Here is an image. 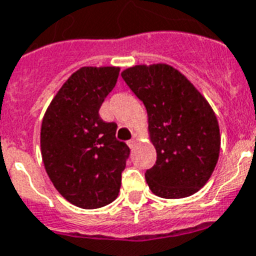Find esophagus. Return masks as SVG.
Masks as SVG:
<instances>
[{"instance_id": "esophagus-1", "label": "esophagus", "mask_w": 256, "mask_h": 256, "mask_svg": "<svg viewBox=\"0 0 256 256\" xmlns=\"http://www.w3.org/2000/svg\"><path fill=\"white\" fill-rule=\"evenodd\" d=\"M128 147H130V148H134V147L136 146V139H135V138L130 139V140L128 142Z\"/></svg>"}]
</instances>
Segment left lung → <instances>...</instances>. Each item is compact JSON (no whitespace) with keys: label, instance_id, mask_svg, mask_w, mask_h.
<instances>
[{"label":"left lung","instance_id":"1","mask_svg":"<svg viewBox=\"0 0 256 256\" xmlns=\"http://www.w3.org/2000/svg\"><path fill=\"white\" fill-rule=\"evenodd\" d=\"M122 78L146 106L156 163L146 171L154 194L184 198L198 192L214 171L221 135L206 98L176 68L140 64Z\"/></svg>","mask_w":256,"mask_h":256}]
</instances>
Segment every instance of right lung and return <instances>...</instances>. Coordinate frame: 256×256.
Returning <instances> with one entry per match:
<instances>
[{
    "label": "right lung",
    "instance_id": "obj_1",
    "mask_svg": "<svg viewBox=\"0 0 256 256\" xmlns=\"http://www.w3.org/2000/svg\"><path fill=\"white\" fill-rule=\"evenodd\" d=\"M118 67H82L68 78L46 110L42 159L58 192L76 206L97 209L117 198L130 150L117 124L98 114L116 86Z\"/></svg>",
    "mask_w": 256,
    "mask_h": 256
}]
</instances>
